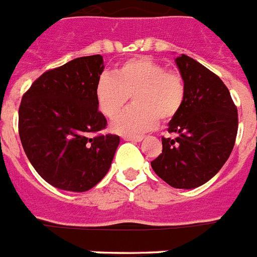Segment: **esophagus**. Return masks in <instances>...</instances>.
I'll list each match as a JSON object with an SVG mask.
<instances>
[{"label": "esophagus", "mask_w": 257, "mask_h": 257, "mask_svg": "<svg viewBox=\"0 0 257 257\" xmlns=\"http://www.w3.org/2000/svg\"><path fill=\"white\" fill-rule=\"evenodd\" d=\"M123 141H128V142H142V141H143V137H123Z\"/></svg>", "instance_id": "34e87169"}]
</instances>
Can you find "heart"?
I'll list each match as a JSON object with an SVG mask.
<instances>
[{
	"label": "heart",
	"instance_id": "obj_1",
	"mask_svg": "<svg viewBox=\"0 0 257 257\" xmlns=\"http://www.w3.org/2000/svg\"><path fill=\"white\" fill-rule=\"evenodd\" d=\"M134 104L111 123L118 134L138 135L157 126L159 118L168 122L179 114L186 98V85L178 71L166 70L150 58L126 61L114 75L102 74L95 83V99L103 115L114 118L127 100Z\"/></svg>",
	"mask_w": 257,
	"mask_h": 257
}]
</instances>
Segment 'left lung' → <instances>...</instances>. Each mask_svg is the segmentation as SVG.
Returning a JSON list of instances; mask_svg holds the SVG:
<instances>
[{
  "label": "left lung",
  "instance_id": "8db88e82",
  "mask_svg": "<svg viewBox=\"0 0 257 257\" xmlns=\"http://www.w3.org/2000/svg\"><path fill=\"white\" fill-rule=\"evenodd\" d=\"M175 63L184 79L186 98L168 123V133L175 138L162 139L163 150L151 167L174 188L192 190L212 179L232 153L237 110L216 74L184 54Z\"/></svg>",
  "mask_w": 257,
  "mask_h": 257
}]
</instances>
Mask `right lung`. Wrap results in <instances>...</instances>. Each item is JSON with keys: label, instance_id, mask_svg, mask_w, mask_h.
<instances>
[{"label": "right lung", "instance_id": "obj_1", "mask_svg": "<svg viewBox=\"0 0 257 257\" xmlns=\"http://www.w3.org/2000/svg\"><path fill=\"white\" fill-rule=\"evenodd\" d=\"M103 69L99 54L75 58L42 74L22 96V147L34 170L55 188L85 192L111 167L118 135L90 137L107 124L95 99Z\"/></svg>", "mask_w": 257, "mask_h": 257}]
</instances>
